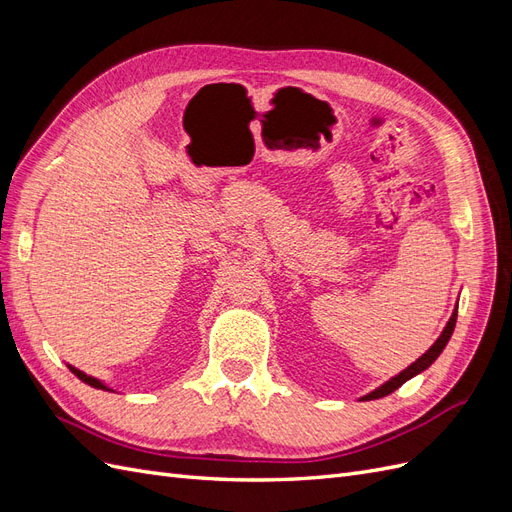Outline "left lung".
Wrapping results in <instances>:
<instances>
[{
    "instance_id": "obj_1",
    "label": "left lung",
    "mask_w": 512,
    "mask_h": 512,
    "mask_svg": "<svg viewBox=\"0 0 512 512\" xmlns=\"http://www.w3.org/2000/svg\"><path fill=\"white\" fill-rule=\"evenodd\" d=\"M455 322H457V305H455V309H453L451 318H448L446 327L442 329L440 337L436 339V342L431 344V348H429V350H427L423 356H418V359H416L412 365H408L406 369H401L399 374H395L393 378H389V380H386V382H382L380 386H376L374 391H369L367 395L359 397V401H371V399H380V397L391 395L393 391H397L399 386L404 384V382H408L410 378H414V376H418V374H423V371H425L427 367H431V363L436 361L438 356L442 354V350L446 348L448 339H451V335H453V331H455Z\"/></svg>"
}]
</instances>
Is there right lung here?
<instances>
[{
	"label": "right lung",
	"mask_w": 512,
	"mask_h": 512,
	"mask_svg": "<svg viewBox=\"0 0 512 512\" xmlns=\"http://www.w3.org/2000/svg\"><path fill=\"white\" fill-rule=\"evenodd\" d=\"M68 369L72 371V374L79 378L81 382H85V384H89V386H94V389H100V391H113L111 386L108 384H104L102 380H98V378H94V376H87L85 371H81V369H76V367H72V365H68Z\"/></svg>",
	"instance_id": "1"
}]
</instances>
